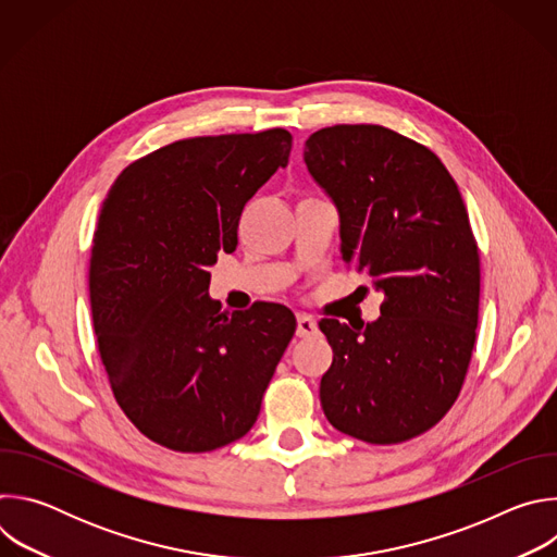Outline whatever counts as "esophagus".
I'll return each mask as SVG.
<instances>
[{"label": "esophagus", "instance_id": "34e87169", "mask_svg": "<svg viewBox=\"0 0 557 557\" xmlns=\"http://www.w3.org/2000/svg\"><path fill=\"white\" fill-rule=\"evenodd\" d=\"M317 333V322L308 314H297V337H312Z\"/></svg>", "mask_w": 557, "mask_h": 557}]
</instances>
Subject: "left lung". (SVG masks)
Masks as SVG:
<instances>
[{"label": "left lung", "instance_id": "obj_1", "mask_svg": "<svg viewBox=\"0 0 557 557\" xmlns=\"http://www.w3.org/2000/svg\"><path fill=\"white\" fill-rule=\"evenodd\" d=\"M304 163L339 211L342 258L385 295L370 324L322 320L331 425L372 445L410 441L454 406L479 326L481 260L458 185L428 147L381 125L308 136Z\"/></svg>", "mask_w": 557, "mask_h": 557}]
</instances>
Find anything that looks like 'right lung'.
Segmentation results:
<instances>
[{
  "label": "right lung",
  "instance_id": "obj_1",
  "mask_svg": "<svg viewBox=\"0 0 557 557\" xmlns=\"http://www.w3.org/2000/svg\"><path fill=\"white\" fill-rule=\"evenodd\" d=\"M282 129L176 140L121 172L95 231L90 306L99 355L125 417L174 451H211L258 421L295 335V314L209 297L218 253L237 245L253 194L288 165Z\"/></svg>",
  "mask_w": 557,
  "mask_h": 557
}]
</instances>
